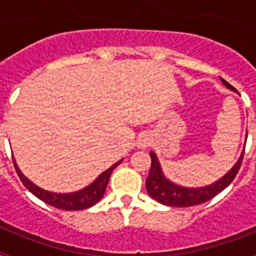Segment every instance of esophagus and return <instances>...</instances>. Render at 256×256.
I'll list each match as a JSON object with an SVG mask.
<instances>
[{
	"label": "esophagus",
	"instance_id": "34e87169",
	"mask_svg": "<svg viewBox=\"0 0 256 256\" xmlns=\"http://www.w3.org/2000/svg\"><path fill=\"white\" fill-rule=\"evenodd\" d=\"M148 144H150V140H148L146 136H142V137H140L138 141H137V146H138L140 148H148Z\"/></svg>",
	"mask_w": 256,
	"mask_h": 256
}]
</instances>
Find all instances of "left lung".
Instances as JSON below:
<instances>
[{"label": "left lung", "instance_id": "obj_1", "mask_svg": "<svg viewBox=\"0 0 256 256\" xmlns=\"http://www.w3.org/2000/svg\"><path fill=\"white\" fill-rule=\"evenodd\" d=\"M222 83L227 88L236 91L227 80L220 78ZM248 138V134H246ZM245 151V148H244ZM244 154L238 158L236 164L234 165V168L230 169L226 176L214 182L212 184L205 187H196V188H190V187H182L178 186L176 183L170 182L168 178L165 177L164 173L162 170L160 162L158 160V156L154 151H151V168L150 173L146 180V190H148V195L156 200L158 202L166 206H178V208H188L194 206V205L202 204L206 201L212 200L214 196H216L219 192H222L227 186H230V182L234 180V177L238 173L241 164H242Z\"/></svg>", "mask_w": 256, "mask_h": 256}]
</instances>
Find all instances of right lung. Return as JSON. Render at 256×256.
Masks as SVG:
<instances>
[{"label":"right lung","instance_id":"right-lung-1","mask_svg":"<svg viewBox=\"0 0 256 256\" xmlns=\"http://www.w3.org/2000/svg\"><path fill=\"white\" fill-rule=\"evenodd\" d=\"M12 160L14 166L16 169V173L18 176H19L20 180L22 182V184H24L33 195L37 196L40 200H42L44 202H46V204L51 205V206L54 208H58V209L61 210H83L94 206L97 201H100L101 198H102L112 170L122 162V160L115 162V164L112 165L108 170L101 173L100 176H98V178L94 180V182H92L90 186L84 187V188L79 190V191L76 192H70V194H56V192H50L44 188H40V187L34 184L32 180H29L28 178L22 173V170L19 169V166H18V164L15 162V159H14V158Z\"/></svg>","mask_w":256,"mask_h":256}]
</instances>
